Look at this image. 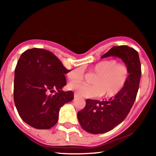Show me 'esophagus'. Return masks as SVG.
Returning a JSON list of instances; mask_svg holds the SVG:
<instances>
[{
    "label": "esophagus",
    "mask_w": 156,
    "mask_h": 156,
    "mask_svg": "<svg viewBox=\"0 0 156 156\" xmlns=\"http://www.w3.org/2000/svg\"><path fill=\"white\" fill-rule=\"evenodd\" d=\"M79 97V96L78 95V94L75 93H74V97H75V98H76V97Z\"/></svg>",
    "instance_id": "34e87169"
}]
</instances>
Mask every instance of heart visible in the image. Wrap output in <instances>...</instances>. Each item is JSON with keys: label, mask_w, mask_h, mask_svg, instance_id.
<instances>
[{"label": "heart", "mask_w": 156, "mask_h": 156, "mask_svg": "<svg viewBox=\"0 0 156 156\" xmlns=\"http://www.w3.org/2000/svg\"><path fill=\"white\" fill-rule=\"evenodd\" d=\"M92 71L97 74L93 80V84L71 83L69 87L78 95L86 98L101 96H115L122 90L129 80L130 71L125 63H118L115 59H105L94 65ZM84 68L76 67L68 73L72 82H80L84 78Z\"/></svg>", "instance_id": "heart-1"}]
</instances>
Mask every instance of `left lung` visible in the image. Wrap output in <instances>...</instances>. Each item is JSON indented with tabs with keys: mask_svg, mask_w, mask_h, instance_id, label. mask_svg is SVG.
<instances>
[{
	"mask_svg": "<svg viewBox=\"0 0 156 156\" xmlns=\"http://www.w3.org/2000/svg\"><path fill=\"white\" fill-rule=\"evenodd\" d=\"M117 57L123 60L130 71L126 87L120 93L109 100H86V105L78 112V119L82 129L91 134L105 133L122 122L134 104L141 76L139 53L126 45L115 46L101 58Z\"/></svg>",
	"mask_w": 156,
	"mask_h": 156,
	"instance_id": "8db88e82",
	"label": "left lung"
}]
</instances>
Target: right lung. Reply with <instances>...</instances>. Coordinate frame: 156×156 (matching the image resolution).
<instances>
[{"label":"right lung","instance_id":"1","mask_svg":"<svg viewBox=\"0 0 156 156\" xmlns=\"http://www.w3.org/2000/svg\"><path fill=\"white\" fill-rule=\"evenodd\" d=\"M69 71L48 51L34 48L21 54L15 69L13 97L26 123L36 129H49L56 124L61 107L74 98L72 91L62 90Z\"/></svg>","mask_w":156,"mask_h":156}]
</instances>
